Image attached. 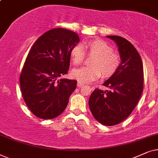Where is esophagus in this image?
<instances>
[{"mask_svg":"<svg viewBox=\"0 0 158 158\" xmlns=\"http://www.w3.org/2000/svg\"><path fill=\"white\" fill-rule=\"evenodd\" d=\"M83 85H84V84H82V83L79 82V81H78V82H77V87H82Z\"/></svg>","mask_w":158,"mask_h":158,"instance_id":"1","label":"esophagus"}]
</instances>
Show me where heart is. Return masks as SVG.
<instances>
[{"label":"heart","mask_w":158,"mask_h":158,"mask_svg":"<svg viewBox=\"0 0 158 158\" xmlns=\"http://www.w3.org/2000/svg\"><path fill=\"white\" fill-rule=\"evenodd\" d=\"M83 46L88 56H93L90 60L89 66L75 69L71 75L81 83H89L100 77L107 78L113 76L121 64V58L106 41L94 39L85 41ZM71 60L75 65L84 61L85 52L81 46L76 45L71 50Z\"/></svg>","instance_id":"obj_1"}]
</instances>
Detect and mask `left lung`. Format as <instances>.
<instances>
[{"label": "left lung", "instance_id": "8db88e82", "mask_svg": "<svg viewBox=\"0 0 158 158\" xmlns=\"http://www.w3.org/2000/svg\"><path fill=\"white\" fill-rule=\"evenodd\" d=\"M107 37L116 43L121 64L102 85L109 90L94 89L89 106L97 121L114 126L129 117L137 105L144 88V71L142 58L130 42L119 36Z\"/></svg>", "mask_w": 158, "mask_h": 158}]
</instances>
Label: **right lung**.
I'll return each mask as SVG.
<instances>
[{"instance_id":"add662e5","label":"right lung","mask_w":158,"mask_h":158,"mask_svg":"<svg viewBox=\"0 0 158 158\" xmlns=\"http://www.w3.org/2000/svg\"><path fill=\"white\" fill-rule=\"evenodd\" d=\"M79 42L74 31L56 28L46 31L31 48L21 72V91L35 116L52 119L66 109L77 81L58 77L66 74L71 50Z\"/></svg>"}]
</instances>
